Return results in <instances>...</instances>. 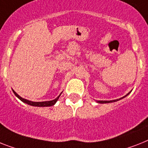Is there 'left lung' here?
<instances>
[{"label":"left lung","instance_id":"1","mask_svg":"<svg viewBox=\"0 0 148 148\" xmlns=\"http://www.w3.org/2000/svg\"><path fill=\"white\" fill-rule=\"evenodd\" d=\"M130 92H131V91H130ZM130 92H129V93H130ZM129 93H128L126 95H125L124 97H121V98H119V99H116V100H113V101H97V103H112V102H116V101H119V100H121V99H123V98H124L125 97H126L127 95H129Z\"/></svg>","mask_w":148,"mask_h":148}]
</instances>
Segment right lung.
Here are the masks:
<instances>
[{
	"instance_id": "right-lung-1",
	"label": "right lung",
	"mask_w": 148,
	"mask_h": 148,
	"mask_svg": "<svg viewBox=\"0 0 148 148\" xmlns=\"http://www.w3.org/2000/svg\"><path fill=\"white\" fill-rule=\"evenodd\" d=\"M13 93H14V95L16 96L21 101H23V102H24V103H27V104L29 105H31V106H34V107H51V106H53V105H54L55 103H56V102L57 101V100L59 99L60 96V95L62 93L60 94V95L58 96V97H57V98H55L54 100H52V101H42V102H34V101H29V100H26V99H24L23 98V97H21L20 96H19V95H17L15 91H13Z\"/></svg>"
}]
</instances>
